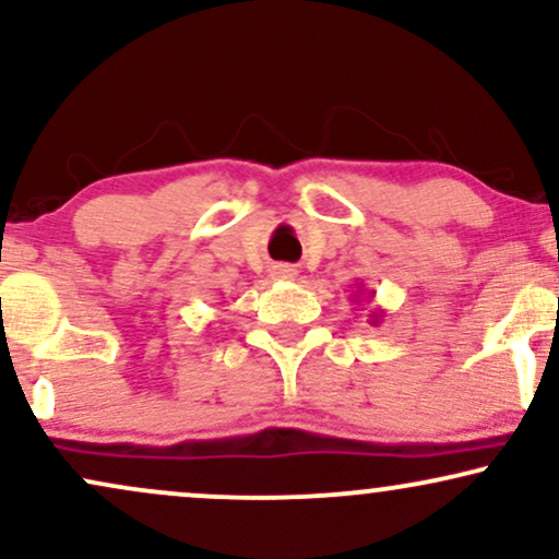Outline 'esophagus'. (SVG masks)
<instances>
[{
	"mask_svg": "<svg viewBox=\"0 0 559 559\" xmlns=\"http://www.w3.org/2000/svg\"><path fill=\"white\" fill-rule=\"evenodd\" d=\"M273 275L281 281H294L297 278V267L286 265V262H278V265H273Z\"/></svg>",
	"mask_w": 559,
	"mask_h": 559,
	"instance_id": "esophagus-1",
	"label": "esophagus"
}]
</instances>
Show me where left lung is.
I'll return each instance as SVG.
<instances>
[{
	"label": "left lung",
	"instance_id": "1",
	"mask_svg": "<svg viewBox=\"0 0 559 559\" xmlns=\"http://www.w3.org/2000/svg\"><path fill=\"white\" fill-rule=\"evenodd\" d=\"M362 294H365V288H362L360 284H357V292L352 294V297H355V299H352V301L365 299ZM373 297H376V292H368V299H373ZM381 320H383V312H381V310H370V325H378V323H381Z\"/></svg>",
	"mask_w": 559,
	"mask_h": 559
}]
</instances>
